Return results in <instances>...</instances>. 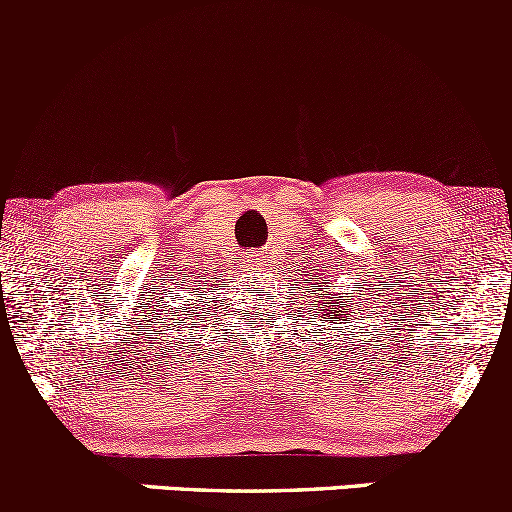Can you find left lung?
<instances>
[{
  "mask_svg": "<svg viewBox=\"0 0 512 512\" xmlns=\"http://www.w3.org/2000/svg\"><path fill=\"white\" fill-rule=\"evenodd\" d=\"M336 301H338V311H333V316H338V321H346V316L351 313V311H348V306H346V298L338 296ZM323 311H326V308H323ZM323 316H326V313H323Z\"/></svg>",
  "mask_w": 512,
  "mask_h": 512,
  "instance_id": "8db88e82",
  "label": "left lung"
}]
</instances>
